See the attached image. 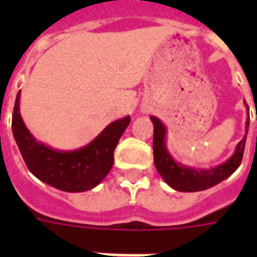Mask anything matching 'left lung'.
<instances>
[{
  "mask_svg": "<svg viewBox=\"0 0 257 257\" xmlns=\"http://www.w3.org/2000/svg\"><path fill=\"white\" fill-rule=\"evenodd\" d=\"M153 122V159L157 172L164 181L175 191L179 192H199L215 187L239 168L243 159L247 135L236 145L233 155L225 163L216 165L209 169H199L187 167L173 160L167 149V128L157 117L151 116ZM249 121L247 120L245 133H248Z\"/></svg>",
  "mask_w": 257,
  "mask_h": 257,
  "instance_id": "obj_1",
  "label": "left lung"
}]
</instances>
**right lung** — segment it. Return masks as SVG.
<instances>
[{
  "label": "right lung",
  "instance_id": "right-lung-1",
  "mask_svg": "<svg viewBox=\"0 0 257 257\" xmlns=\"http://www.w3.org/2000/svg\"><path fill=\"white\" fill-rule=\"evenodd\" d=\"M18 92L12 118L14 140L26 167L38 180L64 192H85L97 187L113 165V153L131 117L113 121L88 145L74 151H58L37 141L20 113Z\"/></svg>",
  "mask_w": 257,
  "mask_h": 257
}]
</instances>
